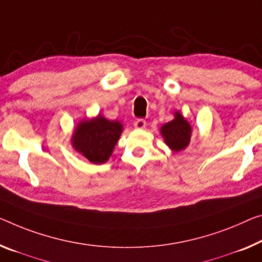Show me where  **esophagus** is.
<instances>
[{"instance_id": "34e87169", "label": "esophagus", "mask_w": 262, "mask_h": 262, "mask_svg": "<svg viewBox=\"0 0 262 262\" xmlns=\"http://www.w3.org/2000/svg\"><path fill=\"white\" fill-rule=\"evenodd\" d=\"M134 125H135L136 128H139V130H140V128H144L145 126H146V122H145V119L139 118V119L135 120Z\"/></svg>"}]
</instances>
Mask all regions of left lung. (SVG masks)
<instances>
[{"mask_svg":"<svg viewBox=\"0 0 262 262\" xmlns=\"http://www.w3.org/2000/svg\"><path fill=\"white\" fill-rule=\"evenodd\" d=\"M162 135L168 146L173 151L178 152L184 150L190 143L191 125L185 120L179 112H176V118L162 126Z\"/></svg>","mask_w":262,"mask_h":262,"instance_id":"left-lung-1","label":"left lung"}]
</instances>
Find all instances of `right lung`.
Listing matches in <instances>:
<instances>
[{
    "label": "right lung",
    "mask_w": 262,
    "mask_h": 262,
    "mask_svg": "<svg viewBox=\"0 0 262 262\" xmlns=\"http://www.w3.org/2000/svg\"><path fill=\"white\" fill-rule=\"evenodd\" d=\"M122 134V124L98 116L78 124L72 136V146L94 164L105 163Z\"/></svg>",
    "instance_id": "right-lung-1"
}]
</instances>
